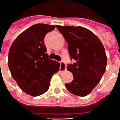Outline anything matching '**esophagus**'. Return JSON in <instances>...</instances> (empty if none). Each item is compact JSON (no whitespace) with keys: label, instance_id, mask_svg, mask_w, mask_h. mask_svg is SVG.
Returning <instances> with one entry per match:
<instances>
[{"label":"esophagus","instance_id":"esophagus-1","mask_svg":"<svg viewBox=\"0 0 120 120\" xmlns=\"http://www.w3.org/2000/svg\"><path fill=\"white\" fill-rule=\"evenodd\" d=\"M61 67H60V71L61 72H63V71H65L67 70V66H66V64L64 63L63 61H61Z\"/></svg>","mask_w":120,"mask_h":120}]
</instances>
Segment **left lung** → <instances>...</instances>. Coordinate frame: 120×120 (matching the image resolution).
Masks as SVG:
<instances>
[{
	"label": "left lung",
	"mask_w": 120,
	"mask_h": 120,
	"mask_svg": "<svg viewBox=\"0 0 120 120\" xmlns=\"http://www.w3.org/2000/svg\"><path fill=\"white\" fill-rule=\"evenodd\" d=\"M56 28L68 42L70 59L75 61L68 64L74 80L65 86L72 94L85 96L99 83L104 74L107 59L105 48L99 38L81 26H59Z\"/></svg>",
	"instance_id": "left-lung-1"
}]
</instances>
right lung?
<instances>
[{"label":"right lung","mask_w":120,"mask_h":120,"mask_svg":"<svg viewBox=\"0 0 120 120\" xmlns=\"http://www.w3.org/2000/svg\"><path fill=\"white\" fill-rule=\"evenodd\" d=\"M56 26L36 24L19 35L11 45L8 67L13 78L24 92L37 96L47 91L60 63L48 59L44 43L46 35Z\"/></svg>","instance_id":"obj_1"}]
</instances>
